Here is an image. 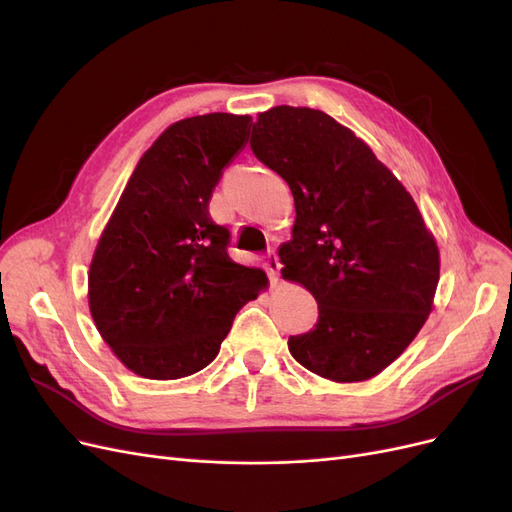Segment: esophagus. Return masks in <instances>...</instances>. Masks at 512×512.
I'll use <instances>...</instances> for the list:
<instances>
[{"label": "esophagus", "mask_w": 512, "mask_h": 512, "mask_svg": "<svg viewBox=\"0 0 512 512\" xmlns=\"http://www.w3.org/2000/svg\"><path fill=\"white\" fill-rule=\"evenodd\" d=\"M265 265H267V273H269V280L271 284L277 282V277H280V269H282V262H280V256H277L273 250L267 252L265 256Z\"/></svg>", "instance_id": "esophagus-1"}]
</instances>
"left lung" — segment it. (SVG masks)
I'll use <instances>...</instances> for the list:
<instances>
[{
  "mask_svg": "<svg viewBox=\"0 0 512 512\" xmlns=\"http://www.w3.org/2000/svg\"><path fill=\"white\" fill-rule=\"evenodd\" d=\"M250 147L294 196L282 275L314 294L318 322L288 337L305 369L335 382L374 378L425 324L438 245L404 185L359 136L322 111L273 106Z\"/></svg>",
  "mask_w": 512,
  "mask_h": 512,
  "instance_id": "1",
  "label": "left lung"
}]
</instances>
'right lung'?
I'll list each match as a JSON object with an SVG mask.
<instances>
[{"label": "right lung", "instance_id": "add662e5", "mask_svg": "<svg viewBox=\"0 0 512 512\" xmlns=\"http://www.w3.org/2000/svg\"><path fill=\"white\" fill-rule=\"evenodd\" d=\"M250 117L209 113L166 128L123 190L89 267V309L134 374L177 380L207 367L267 273L228 256L209 200L245 147Z\"/></svg>", "mask_w": 512, "mask_h": 512}]
</instances>
